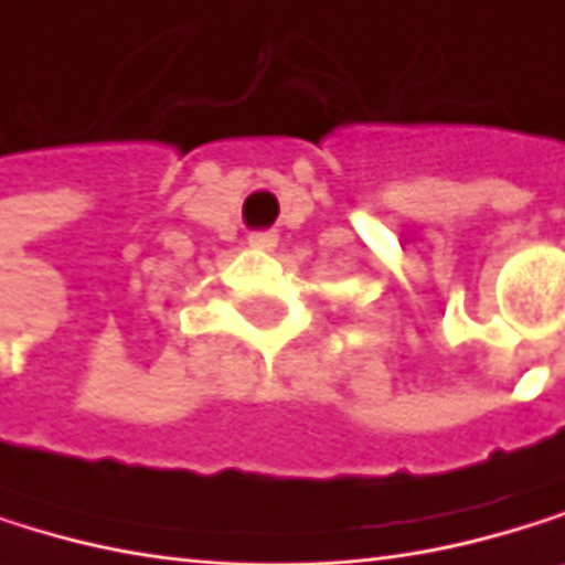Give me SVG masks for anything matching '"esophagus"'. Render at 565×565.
Segmentation results:
<instances>
[{
    "label": "esophagus",
    "instance_id": "obj_1",
    "mask_svg": "<svg viewBox=\"0 0 565 565\" xmlns=\"http://www.w3.org/2000/svg\"><path fill=\"white\" fill-rule=\"evenodd\" d=\"M247 244L257 247V250H270V247L277 244V234H274V231H254V234L247 237Z\"/></svg>",
    "mask_w": 565,
    "mask_h": 565
}]
</instances>
